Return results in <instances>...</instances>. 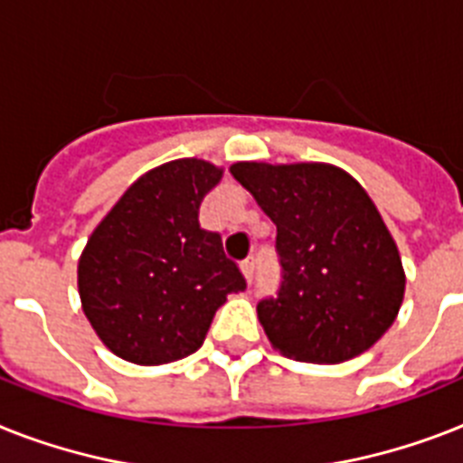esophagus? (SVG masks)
<instances>
[{"mask_svg": "<svg viewBox=\"0 0 463 463\" xmlns=\"http://www.w3.org/2000/svg\"><path fill=\"white\" fill-rule=\"evenodd\" d=\"M240 270H242V276L251 283V278H254V257L244 259L242 264H240Z\"/></svg>", "mask_w": 463, "mask_h": 463, "instance_id": "1", "label": "esophagus"}]
</instances>
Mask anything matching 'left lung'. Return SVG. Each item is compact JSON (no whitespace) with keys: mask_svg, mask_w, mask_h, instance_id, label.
Here are the masks:
<instances>
[{"mask_svg":"<svg viewBox=\"0 0 463 463\" xmlns=\"http://www.w3.org/2000/svg\"><path fill=\"white\" fill-rule=\"evenodd\" d=\"M231 173L278 228L283 285L257 307L270 347L311 364L373 347L400 314L407 276L366 190L321 161H238Z\"/></svg>","mask_w":463,"mask_h":463,"instance_id":"8db88e82","label":"left lung"}]
</instances>
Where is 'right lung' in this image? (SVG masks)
<instances>
[{"label":"right lung","mask_w":463,"mask_h":463,"mask_svg":"<svg viewBox=\"0 0 463 463\" xmlns=\"http://www.w3.org/2000/svg\"><path fill=\"white\" fill-rule=\"evenodd\" d=\"M221 178L212 161H166L135 180L90 235L78 292L116 356L137 366L185 359L228 295L247 288L219 232L199 228V206Z\"/></svg>","instance_id":"right-lung-1"}]
</instances>
